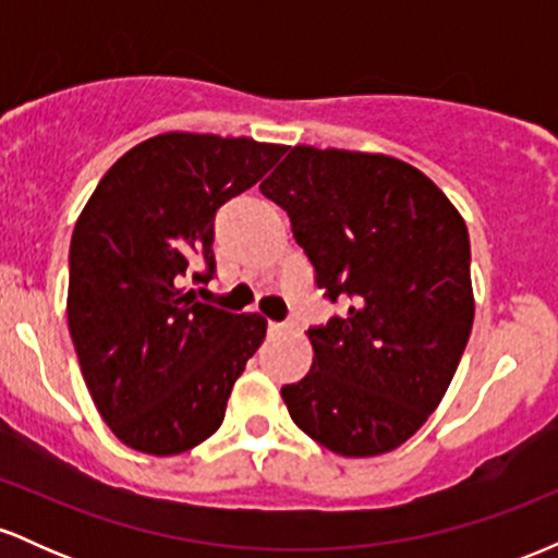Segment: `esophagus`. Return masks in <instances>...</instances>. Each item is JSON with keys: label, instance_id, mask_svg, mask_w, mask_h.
I'll list each match as a JSON object with an SVG mask.
<instances>
[{"label": "esophagus", "instance_id": "obj_1", "mask_svg": "<svg viewBox=\"0 0 558 558\" xmlns=\"http://www.w3.org/2000/svg\"><path fill=\"white\" fill-rule=\"evenodd\" d=\"M272 332H293L296 330V323L293 319H286V323H270Z\"/></svg>", "mask_w": 558, "mask_h": 558}]
</instances>
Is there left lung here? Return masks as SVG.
I'll return each mask as SVG.
<instances>
[{
  "mask_svg": "<svg viewBox=\"0 0 558 558\" xmlns=\"http://www.w3.org/2000/svg\"><path fill=\"white\" fill-rule=\"evenodd\" d=\"M259 191L291 217L317 288L345 312L306 330L291 420L341 457L399 448L444 399L470 341V233L444 191L386 155L293 146Z\"/></svg>",
  "mask_w": 558,
  "mask_h": 558,
  "instance_id": "1",
  "label": "left lung"
}]
</instances>
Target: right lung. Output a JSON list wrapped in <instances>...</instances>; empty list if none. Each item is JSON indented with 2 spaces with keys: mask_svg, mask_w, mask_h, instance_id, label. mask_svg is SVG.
I'll return each mask as SVG.
<instances>
[{
  "mask_svg": "<svg viewBox=\"0 0 558 558\" xmlns=\"http://www.w3.org/2000/svg\"><path fill=\"white\" fill-rule=\"evenodd\" d=\"M286 146L162 133L107 170L70 241L68 325L83 380L110 430L172 457L207 440L267 319L183 293L215 278V215Z\"/></svg>",
  "mask_w": 558,
  "mask_h": 558,
  "instance_id": "right-lung-1",
  "label": "right lung"
}]
</instances>
